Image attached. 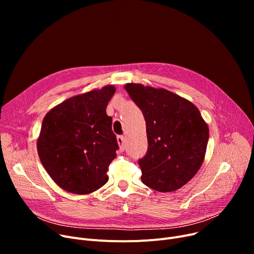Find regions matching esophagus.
I'll return each instance as SVG.
<instances>
[{
	"label": "esophagus",
	"mask_w": 254,
	"mask_h": 254,
	"mask_svg": "<svg viewBox=\"0 0 254 254\" xmlns=\"http://www.w3.org/2000/svg\"><path fill=\"white\" fill-rule=\"evenodd\" d=\"M117 142L119 144V148L124 150L125 149V137L124 136H118L117 137Z\"/></svg>",
	"instance_id": "esophagus-1"
}]
</instances>
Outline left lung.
<instances>
[{
  "label": "left lung",
  "instance_id": "left-lung-1",
  "mask_svg": "<svg viewBox=\"0 0 254 254\" xmlns=\"http://www.w3.org/2000/svg\"><path fill=\"white\" fill-rule=\"evenodd\" d=\"M125 88L146 122L148 148L138 161L142 182L161 192L180 189L203 164L208 126L192 103L167 89L135 83Z\"/></svg>",
  "mask_w": 254,
  "mask_h": 254
}]
</instances>
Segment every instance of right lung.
<instances>
[{
    "instance_id": "obj_1",
    "label": "right lung",
    "mask_w": 254,
    "mask_h": 254,
    "mask_svg": "<svg viewBox=\"0 0 254 254\" xmlns=\"http://www.w3.org/2000/svg\"><path fill=\"white\" fill-rule=\"evenodd\" d=\"M113 85L70 98L44 117L38 154L49 176L66 191L86 194L108 181L118 143L106 113Z\"/></svg>"
}]
</instances>
